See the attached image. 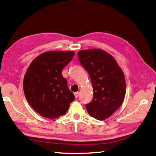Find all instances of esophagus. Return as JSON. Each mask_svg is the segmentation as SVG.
<instances>
[{
    "instance_id": "obj_1",
    "label": "esophagus",
    "mask_w": 156,
    "mask_h": 156,
    "mask_svg": "<svg viewBox=\"0 0 156 156\" xmlns=\"http://www.w3.org/2000/svg\"><path fill=\"white\" fill-rule=\"evenodd\" d=\"M78 95H79V93L78 92H75L74 93V96H75L76 98H77L78 97Z\"/></svg>"
}]
</instances>
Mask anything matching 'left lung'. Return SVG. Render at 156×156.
<instances>
[{
  "instance_id": "obj_1",
  "label": "left lung",
  "mask_w": 156,
  "mask_h": 156,
  "mask_svg": "<svg viewBox=\"0 0 156 156\" xmlns=\"http://www.w3.org/2000/svg\"><path fill=\"white\" fill-rule=\"evenodd\" d=\"M78 55L93 86V99L86 105L87 112L98 120L110 117L125 97L126 82L122 69L113 56L102 49L81 50Z\"/></svg>"
}]
</instances>
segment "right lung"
<instances>
[{"label": "right lung", "instance_id": "add662e5", "mask_svg": "<svg viewBox=\"0 0 156 156\" xmlns=\"http://www.w3.org/2000/svg\"><path fill=\"white\" fill-rule=\"evenodd\" d=\"M73 51H48L31 62L23 78V91L30 106L42 117L55 119L65 115L75 97L62 76Z\"/></svg>", "mask_w": 156, "mask_h": 156}]
</instances>
